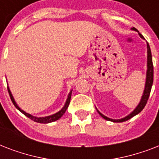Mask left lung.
Masks as SVG:
<instances>
[{"instance_id":"left-lung-1","label":"left lung","mask_w":159,"mask_h":159,"mask_svg":"<svg viewBox=\"0 0 159 159\" xmlns=\"http://www.w3.org/2000/svg\"><path fill=\"white\" fill-rule=\"evenodd\" d=\"M132 30H134L136 32H138L139 35L140 36L141 39H145L144 37H143L142 34H141L137 30H136L134 27L133 28H131ZM153 60H152V53H151V50H150V47H149V44L147 42V72H146V81H145V87H144V90H143V95H142V97H141V100L139 103L138 104V106H136L135 109L130 114H129L128 116H126L125 117H124V118L121 119H118V120H116V119H111L109 118L107 116H104L103 114L101 113L97 108V112L99 113V115L102 116V118H104L105 120L109 121H112V122H115V123H120V122H124V121H126L131 119L132 117H134L136 115H138L139 112L143 111V109L144 108V106H145L146 103L148 102V97H149V95H150V92H151V88H152V86H153Z\"/></svg>"}]
</instances>
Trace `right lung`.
Returning <instances> with one entry per match:
<instances>
[{
  "label": "right lung",
  "instance_id": "1",
  "mask_svg": "<svg viewBox=\"0 0 159 159\" xmlns=\"http://www.w3.org/2000/svg\"><path fill=\"white\" fill-rule=\"evenodd\" d=\"M7 89H8V92H9V95H10V97H11V102H13L14 106H16V109H18L21 113H23L25 116H27L28 118L31 119L32 120L35 121V122H37V123H41V124L51 123V122H53V121H56L57 120H59V119L63 116V114L65 113V111H67V107H68V106H69L70 100H71V96H72V90L70 91L69 94H68V96H67V100H66V102H65L64 106H63V107H62L59 111H57V113L53 114V115H51V116H43V117H37V116H34L33 115H30V114L27 113V112H25V111H23V110H22V109H21L18 105H17V103H16L15 99H14L13 95L11 94V90H10V88H9V87H7Z\"/></svg>",
  "mask_w": 159,
  "mask_h": 159
}]
</instances>
